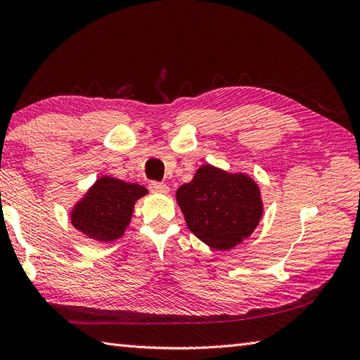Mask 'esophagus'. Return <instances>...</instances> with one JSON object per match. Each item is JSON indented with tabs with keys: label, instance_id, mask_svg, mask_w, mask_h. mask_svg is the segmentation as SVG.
I'll return each mask as SVG.
<instances>
[{
	"label": "esophagus",
	"instance_id": "1",
	"mask_svg": "<svg viewBox=\"0 0 360 360\" xmlns=\"http://www.w3.org/2000/svg\"><path fill=\"white\" fill-rule=\"evenodd\" d=\"M150 190L153 193H159V195H167L168 192H170V188H168V186L162 184V182H151L150 184Z\"/></svg>",
	"mask_w": 360,
	"mask_h": 360
}]
</instances>
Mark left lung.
<instances>
[{
    "label": "left lung",
    "mask_w": 360,
    "mask_h": 360,
    "mask_svg": "<svg viewBox=\"0 0 360 360\" xmlns=\"http://www.w3.org/2000/svg\"><path fill=\"white\" fill-rule=\"evenodd\" d=\"M187 227L212 249L229 250L255 231L263 215L257 182L246 173H229L210 164L176 192Z\"/></svg>",
    "instance_id": "left-lung-1"
}]
</instances>
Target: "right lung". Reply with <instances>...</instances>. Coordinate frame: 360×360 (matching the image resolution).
Segmentation results:
<instances>
[{"label": "right lung", "mask_w": 360, "mask_h": 360, "mask_svg": "<svg viewBox=\"0 0 360 360\" xmlns=\"http://www.w3.org/2000/svg\"><path fill=\"white\" fill-rule=\"evenodd\" d=\"M147 193L143 186L102 176L72 207L71 224L94 241H116L131 221L136 201Z\"/></svg>", "instance_id": "right-lung-1"}]
</instances>
